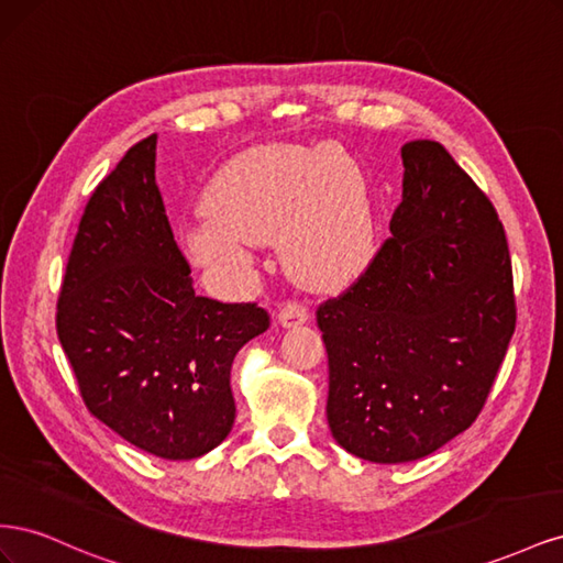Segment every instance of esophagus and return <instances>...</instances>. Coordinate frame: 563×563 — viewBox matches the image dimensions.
Segmentation results:
<instances>
[{
  "mask_svg": "<svg viewBox=\"0 0 563 563\" xmlns=\"http://www.w3.org/2000/svg\"><path fill=\"white\" fill-rule=\"evenodd\" d=\"M277 319L284 329H294V327H300V323L308 321L310 312L302 302H284L279 308Z\"/></svg>",
  "mask_w": 563,
  "mask_h": 563,
  "instance_id": "obj_1",
  "label": "esophagus"
}]
</instances>
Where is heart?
<instances>
[{"instance_id":"1","label":"heart","mask_w":563,"mask_h":563,"mask_svg":"<svg viewBox=\"0 0 563 563\" xmlns=\"http://www.w3.org/2000/svg\"><path fill=\"white\" fill-rule=\"evenodd\" d=\"M207 213L183 230L199 265H240L277 236L284 265L302 282L331 286L354 277L376 244L368 183L335 145L267 143L240 152L209 180Z\"/></svg>"}]
</instances>
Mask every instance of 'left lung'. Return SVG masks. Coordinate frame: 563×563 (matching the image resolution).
<instances>
[{
  "label": "left lung",
  "mask_w": 563,
  "mask_h": 563,
  "mask_svg": "<svg viewBox=\"0 0 563 563\" xmlns=\"http://www.w3.org/2000/svg\"><path fill=\"white\" fill-rule=\"evenodd\" d=\"M391 236L317 310L333 439L368 463L434 453L479 416L515 333L512 261L488 197L434 141L401 147Z\"/></svg>",
  "instance_id": "left-lung-1"
}]
</instances>
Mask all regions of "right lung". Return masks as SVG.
I'll return each mask as SVG.
<instances>
[{
    "instance_id": "add662e5",
    "label": "right lung",
    "mask_w": 563,
    "mask_h": 563,
    "mask_svg": "<svg viewBox=\"0 0 563 563\" xmlns=\"http://www.w3.org/2000/svg\"><path fill=\"white\" fill-rule=\"evenodd\" d=\"M155 155L157 135H147L91 195L56 329L91 416L145 453L192 460L230 434L232 362L269 317L255 302L195 294Z\"/></svg>"
}]
</instances>
